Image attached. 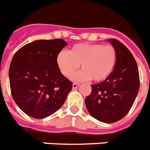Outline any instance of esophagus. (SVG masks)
<instances>
[{
    "mask_svg": "<svg viewBox=\"0 0 150 150\" xmlns=\"http://www.w3.org/2000/svg\"><path fill=\"white\" fill-rule=\"evenodd\" d=\"M80 86V84L79 83H73V89H77L78 86Z\"/></svg>",
    "mask_w": 150,
    "mask_h": 150,
    "instance_id": "esophagus-1",
    "label": "esophagus"
}]
</instances>
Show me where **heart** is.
<instances>
[{"instance_id":"b5f03b06","label":"heart","mask_w":150,"mask_h":150,"mask_svg":"<svg viewBox=\"0 0 150 150\" xmlns=\"http://www.w3.org/2000/svg\"><path fill=\"white\" fill-rule=\"evenodd\" d=\"M116 61L115 48L102 44H76L69 52H61L57 56V67L67 77L76 72L81 64L83 70L72 76L75 81L105 80L113 71Z\"/></svg>"}]
</instances>
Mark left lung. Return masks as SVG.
Segmentation results:
<instances>
[{
	"label": "left lung",
	"mask_w": 150,
	"mask_h": 150,
	"mask_svg": "<svg viewBox=\"0 0 150 150\" xmlns=\"http://www.w3.org/2000/svg\"><path fill=\"white\" fill-rule=\"evenodd\" d=\"M110 42L117 52L115 68L104 81L91 86L92 92L85 99L89 114L108 124L128 113L139 88L137 64L131 52L115 38H110Z\"/></svg>",
	"instance_id": "left-lung-1"
}]
</instances>
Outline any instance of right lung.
I'll use <instances>...</instances> for the list:
<instances>
[{
	"label": "right lung",
	"mask_w": 150,
	"mask_h": 150,
	"mask_svg": "<svg viewBox=\"0 0 150 150\" xmlns=\"http://www.w3.org/2000/svg\"><path fill=\"white\" fill-rule=\"evenodd\" d=\"M67 45L61 38L36 40L14 54L9 69L11 95L27 115L45 118L61 108L72 82L61 73L57 56Z\"/></svg>",
	"instance_id": "1"
}]
</instances>
